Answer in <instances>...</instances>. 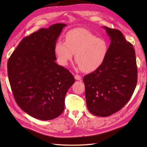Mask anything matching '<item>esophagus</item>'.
Segmentation results:
<instances>
[{
	"mask_svg": "<svg viewBox=\"0 0 147 147\" xmlns=\"http://www.w3.org/2000/svg\"><path fill=\"white\" fill-rule=\"evenodd\" d=\"M74 78L76 80H82V77H81L80 75H78V74H76L75 76H74Z\"/></svg>",
	"mask_w": 147,
	"mask_h": 147,
	"instance_id": "obj_1",
	"label": "esophagus"
}]
</instances>
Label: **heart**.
I'll return each mask as SVG.
<instances>
[{"label": "heart", "mask_w": 147, "mask_h": 147, "mask_svg": "<svg viewBox=\"0 0 147 147\" xmlns=\"http://www.w3.org/2000/svg\"><path fill=\"white\" fill-rule=\"evenodd\" d=\"M108 51L106 41L83 28L69 31L65 34V42L59 40L54 45V52L59 64L67 65L75 54L77 64L87 73L101 66L107 57Z\"/></svg>", "instance_id": "heart-1"}]
</instances>
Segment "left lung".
<instances>
[{
    "label": "left lung",
    "mask_w": 147,
    "mask_h": 147,
    "mask_svg": "<svg viewBox=\"0 0 147 147\" xmlns=\"http://www.w3.org/2000/svg\"><path fill=\"white\" fill-rule=\"evenodd\" d=\"M111 44L104 63L84 77L88 111L107 117L119 111L129 100L137 83L135 52L119 30L104 26Z\"/></svg>",
    "instance_id": "obj_1"
}]
</instances>
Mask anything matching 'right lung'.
Returning <instances> with one entry per match:
<instances>
[{
	"label": "right lung",
	"instance_id": "add662e5",
	"mask_svg": "<svg viewBox=\"0 0 147 147\" xmlns=\"http://www.w3.org/2000/svg\"><path fill=\"white\" fill-rule=\"evenodd\" d=\"M66 26L57 23L24 37L7 62L16 102L40 120H51L62 113L65 95L75 82L73 74L55 62L54 45Z\"/></svg>",
	"mask_w": 147,
	"mask_h": 147
}]
</instances>
